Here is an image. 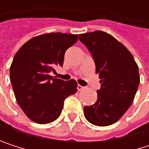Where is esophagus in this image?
<instances>
[{
	"label": "esophagus",
	"instance_id": "1",
	"mask_svg": "<svg viewBox=\"0 0 149 149\" xmlns=\"http://www.w3.org/2000/svg\"><path fill=\"white\" fill-rule=\"evenodd\" d=\"M77 88V90H78V91H82V90H84V86H82V85H80V84H78Z\"/></svg>",
	"mask_w": 149,
	"mask_h": 149
}]
</instances>
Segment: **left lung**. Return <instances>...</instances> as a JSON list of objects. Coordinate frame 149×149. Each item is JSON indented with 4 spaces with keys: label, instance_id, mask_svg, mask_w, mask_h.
I'll return each instance as SVG.
<instances>
[{
    "label": "left lung",
    "instance_id": "obj_1",
    "mask_svg": "<svg viewBox=\"0 0 149 149\" xmlns=\"http://www.w3.org/2000/svg\"><path fill=\"white\" fill-rule=\"evenodd\" d=\"M95 61L101 88L97 100L84 108L91 123L104 127L117 122L133 103L140 76L136 62L130 51L110 34L95 31L79 34Z\"/></svg>",
    "mask_w": 149,
    "mask_h": 149
}]
</instances>
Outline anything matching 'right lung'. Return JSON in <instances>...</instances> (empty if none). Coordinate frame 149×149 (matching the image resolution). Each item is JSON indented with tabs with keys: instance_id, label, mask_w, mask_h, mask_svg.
I'll list each match as a JSON object with an SVG mask.
<instances>
[{
	"instance_id": "right-lung-1",
	"label": "right lung",
	"mask_w": 149,
	"mask_h": 149,
	"mask_svg": "<svg viewBox=\"0 0 149 149\" xmlns=\"http://www.w3.org/2000/svg\"><path fill=\"white\" fill-rule=\"evenodd\" d=\"M77 39V34L45 33L31 39L16 52L10 80L17 103L33 122L46 124L55 121L65 99L77 92L74 79L64 81L49 73L63 65L65 51Z\"/></svg>"
}]
</instances>
